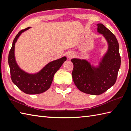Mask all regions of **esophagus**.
Returning a JSON list of instances; mask_svg holds the SVG:
<instances>
[{
  "mask_svg": "<svg viewBox=\"0 0 131 131\" xmlns=\"http://www.w3.org/2000/svg\"><path fill=\"white\" fill-rule=\"evenodd\" d=\"M74 56H75L74 53L72 52H68L67 54V56L69 59H72V58H73L74 57Z\"/></svg>",
  "mask_w": 131,
  "mask_h": 131,
  "instance_id": "34e87169",
  "label": "esophagus"
}]
</instances>
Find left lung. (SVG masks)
<instances>
[{"instance_id":"8db88e82","label":"left lung","mask_w":131,"mask_h":131,"mask_svg":"<svg viewBox=\"0 0 131 131\" xmlns=\"http://www.w3.org/2000/svg\"><path fill=\"white\" fill-rule=\"evenodd\" d=\"M98 32L103 35L108 42V52L100 66L93 68L84 59H72V77L75 85L81 92L92 95L105 92L116 82L121 65L119 45L116 37L102 23H98Z\"/></svg>"}]
</instances>
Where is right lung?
<instances>
[{
    "instance_id": "add662e5",
    "label": "right lung",
    "mask_w": 131,
    "mask_h": 131,
    "mask_svg": "<svg viewBox=\"0 0 131 131\" xmlns=\"http://www.w3.org/2000/svg\"><path fill=\"white\" fill-rule=\"evenodd\" d=\"M29 28L30 27H28L21 30L15 37L9 52L8 62L11 79L14 84L26 94H35L44 92L50 88L54 74L67 60V58L63 57L50 62L37 74H29L23 72L19 68L15 61V44L21 34Z\"/></svg>"
}]
</instances>
